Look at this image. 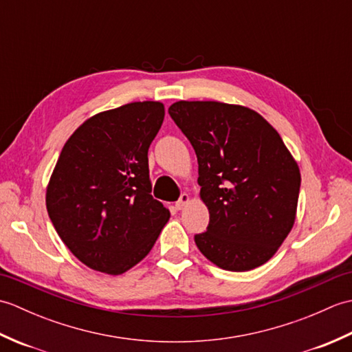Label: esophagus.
Returning <instances> with one entry per match:
<instances>
[{"instance_id":"esophagus-1","label":"esophagus","mask_w":352,"mask_h":352,"mask_svg":"<svg viewBox=\"0 0 352 352\" xmlns=\"http://www.w3.org/2000/svg\"><path fill=\"white\" fill-rule=\"evenodd\" d=\"M189 201H190V197L188 195V193H182L180 199H178L177 203H175V208H177V210H182V208H184L186 204L189 203Z\"/></svg>"}]
</instances>
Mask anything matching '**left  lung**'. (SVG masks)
Masks as SVG:
<instances>
[{
  "mask_svg": "<svg viewBox=\"0 0 352 352\" xmlns=\"http://www.w3.org/2000/svg\"><path fill=\"white\" fill-rule=\"evenodd\" d=\"M169 115L198 159L201 199L210 213L195 243L226 271L271 258L295 222L301 174L280 134L248 107L178 101Z\"/></svg>",
  "mask_w": 352,
  "mask_h": 352,
  "instance_id": "left-lung-1",
  "label": "left lung"
}]
</instances>
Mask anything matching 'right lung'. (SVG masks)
Returning <instances> with one entry per match:
<instances>
[{"label":"right lung","instance_id":"right-lung-1","mask_svg":"<svg viewBox=\"0 0 352 352\" xmlns=\"http://www.w3.org/2000/svg\"><path fill=\"white\" fill-rule=\"evenodd\" d=\"M162 102H130L87 119L66 142L47 189L57 234L80 261L119 275L151 251L169 210L151 195L148 148Z\"/></svg>","mask_w":352,"mask_h":352}]
</instances>
